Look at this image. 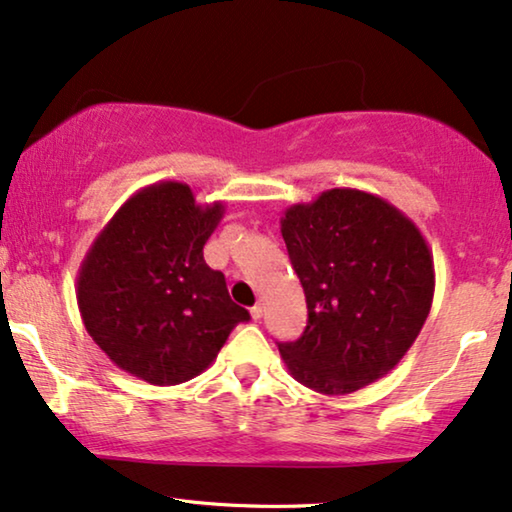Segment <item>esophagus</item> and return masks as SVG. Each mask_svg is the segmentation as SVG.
Masks as SVG:
<instances>
[{"label": "esophagus", "instance_id": "1", "mask_svg": "<svg viewBox=\"0 0 512 512\" xmlns=\"http://www.w3.org/2000/svg\"><path fill=\"white\" fill-rule=\"evenodd\" d=\"M251 319H261L263 317V305L261 303H258V305H254V307H251Z\"/></svg>", "mask_w": 512, "mask_h": 512}]
</instances>
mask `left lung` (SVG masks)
Here are the masks:
<instances>
[{"mask_svg":"<svg viewBox=\"0 0 512 512\" xmlns=\"http://www.w3.org/2000/svg\"><path fill=\"white\" fill-rule=\"evenodd\" d=\"M282 237L307 303L303 335L279 342L293 380L342 396L394 370L436 289L415 223L380 195L331 188L286 209Z\"/></svg>","mask_w":512,"mask_h":512,"instance_id":"8db88e82","label":"left lung"}]
</instances>
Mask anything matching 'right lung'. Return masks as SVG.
I'll list each match as a JSON object with an SVG mask.
<instances>
[{"mask_svg":"<svg viewBox=\"0 0 512 512\" xmlns=\"http://www.w3.org/2000/svg\"><path fill=\"white\" fill-rule=\"evenodd\" d=\"M223 202L198 205L181 181L137 191L90 244L76 279L83 326L125 373L170 387L212 366L249 312L202 247Z\"/></svg>","mask_w":512,"mask_h":512,"instance_id":"add662e5","label":"right lung"}]
</instances>
